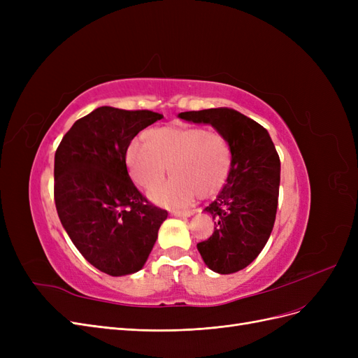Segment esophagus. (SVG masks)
I'll use <instances>...</instances> for the list:
<instances>
[{"instance_id": "1", "label": "esophagus", "mask_w": 358, "mask_h": 358, "mask_svg": "<svg viewBox=\"0 0 358 358\" xmlns=\"http://www.w3.org/2000/svg\"><path fill=\"white\" fill-rule=\"evenodd\" d=\"M194 212H191V210H185V212H182V210H171V215L173 216H178V218H189V216L192 215Z\"/></svg>"}]
</instances>
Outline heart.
Masks as SVG:
<instances>
[{
    "label": "heart",
    "mask_w": 358,
    "mask_h": 358,
    "mask_svg": "<svg viewBox=\"0 0 358 358\" xmlns=\"http://www.w3.org/2000/svg\"><path fill=\"white\" fill-rule=\"evenodd\" d=\"M145 142L129 143L125 164L136 187L145 192L157 188L169 167L172 180L150 194V200L159 206L183 208L199 196L213 197L229 180L233 152L229 140L218 131L166 125L146 131Z\"/></svg>",
    "instance_id": "b5f03b06"
}]
</instances>
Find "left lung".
Masks as SVG:
<instances>
[{
    "instance_id": "8db88e82",
    "label": "left lung",
    "mask_w": 358,
    "mask_h": 358,
    "mask_svg": "<svg viewBox=\"0 0 358 358\" xmlns=\"http://www.w3.org/2000/svg\"><path fill=\"white\" fill-rule=\"evenodd\" d=\"M179 117L209 124L230 142L233 161L229 180L204 209L215 220V230L208 241L197 243V249L213 272H239L263 251L273 230L279 155L266 128L229 107L183 112Z\"/></svg>"
}]
</instances>
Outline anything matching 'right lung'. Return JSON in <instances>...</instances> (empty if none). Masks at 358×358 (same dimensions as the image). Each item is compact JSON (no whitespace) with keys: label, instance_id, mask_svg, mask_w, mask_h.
<instances>
[{"label":"right lung","instance_id":"right-lung-1","mask_svg":"<svg viewBox=\"0 0 358 358\" xmlns=\"http://www.w3.org/2000/svg\"><path fill=\"white\" fill-rule=\"evenodd\" d=\"M162 115L103 106L80 117L55 152V206L79 252L101 272H138L157 242L167 210L142 196L129 179L125 152Z\"/></svg>","mask_w":358,"mask_h":358}]
</instances>
